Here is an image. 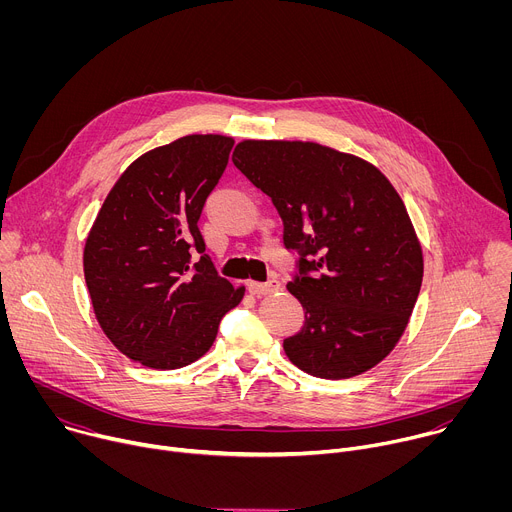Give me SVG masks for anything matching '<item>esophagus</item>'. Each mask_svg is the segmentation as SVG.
<instances>
[{"label": "esophagus", "mask_w": 512, "mask_h": 512, "mask_svg": "<svg viewBox=\"0 0 512 512\" xmlns=\"http://www.w3.org/2000/svg\"><path fill=\"white\" fill-rule=\"evenodd\" d=\"M281 289V283H279V279H267V281H263V283H259V281H251L249 283V291L251 294H255V296H271V294H275V291H279Z\"/></svg>", "instance_id": "obj_1"}]
</instances>
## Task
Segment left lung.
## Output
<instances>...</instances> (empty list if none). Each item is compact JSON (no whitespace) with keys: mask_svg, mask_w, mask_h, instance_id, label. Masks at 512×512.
<instances>
[{"mask_svg":"<svg viewBox=\"0 0 512 512\" xmlns=\"http://www.w3.org/2000/svg\"><path fill=\"white\" fill-rule=\"evenodd\" d=\"M233 162L271 198L285 249L300 255L287 289L306 322L283 340L287 358L332 381L373 369L405 332L423 279L397 190L373 164L312 141L245 139Z\"/></svg>","mask_w":512,"mask_h":512,"instance_id":"8db88e82","label":"left lung"}]
</instances>
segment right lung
<instances>
[{
  "instance_id": "add662e5",
  "label": "right lung",
  "mask_w": 512,
  "mask_h": 512,
  "mask_svg": "<svg viewBox=\"0 0 512 512\" xmlns=\"http://www.w3.org/2000/svg\"><path fill=\"white\" fill-rule=\"evenodd\" d=\"M233 145L225 135H186L139 156L87 237L83 265L95 316L143 367L172 371L198 360L245 296V287L216 273L198 229Z\"/></svg>"
}]
</instances>
